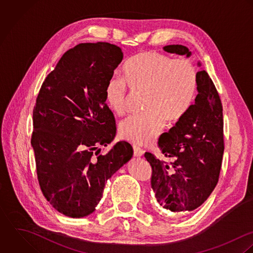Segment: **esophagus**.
Returning a JSON list of instances; mask_svg holds the SVG:
<instances>
[{"label": "esophagus", "instance_id": "34e87169", "mask_svg": "<svg viewBox=\"0 0 253 253\" xmlns=\"http://www.w3.org/2000/svg\"><path fill=\"white\" fill-rule=\"evenodd\" d=\"M133 151H134L135 156H142L144 153V151L137 145H133Z\"/></svg>", "mask_w": 253, "mask_h": 253}]
</instances>
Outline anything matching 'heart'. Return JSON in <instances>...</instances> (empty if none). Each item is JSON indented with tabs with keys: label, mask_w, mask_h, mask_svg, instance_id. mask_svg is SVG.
Here are the masks:
<instances>
[{
	"label": "heart",
	"mask_w": 253,
	"mask_h": 253,
	"mask_svg": "<svg viewBox=\"0 0 253 253\" xmlns=\"http://www.w3.org/2000/svg\"><path fill=\"white\" fill-rule=\"evenodd\" d=\"M127 86L144 92L140 114L130 115L119 124L122 139L148 144L158 137L168 123L180 121L196 101L198 70L186 58L174 59L157 51H144L129 58L123 66L122 79L110 78L104 89L105 101L118 115L125 111Z\"/></svg>",
	"instance_id": "heart-1"
}]
</instances>
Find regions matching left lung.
Listing matches in <instances>:
<instances>
[{"label":"left lung","instance_id":"left-lung-1","mask_svg":"<svg viewBox=\"0 0 253 253\" xmlns=\"http://www.w3.org/2000/svg\"><path fill=\"white\" fill-rule=\"evenodd\" d=\"M163 50L192 54L182 45L165 46ZM198 78L199 94L195 104L158 140L160 151L171 161L168 163L151 152L145 153L152 166L151 184L156 201L170 214L197 209L208 199L219 180L224 152L222 103L207 72L200 70Z\"/></svg>","mask_w":253,"mask_h":253}]
</instances>
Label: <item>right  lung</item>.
<instances>
[{
  "label": "right lung",
  "mask_w": 253,
  "mask_h": 253,
  "mask_svg": "<svg viewBox=\"0 0 253 253\" xmlns=\"http://www.w3.org/2000/svg\"><path fill=\"white\" fill-rule=\"evenodd\" d=\"M122 58L113 44H79L63 53L39 91L31 137L37 177L44 197L65 216L94 212L105 182L133 155L127 142L106 154L99 149L116 134L104 89Z\"/></svg>",
  "instance_id": "add662e5"
}]
</instances>
